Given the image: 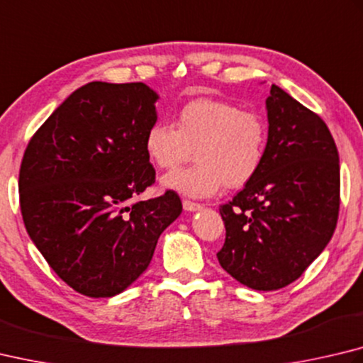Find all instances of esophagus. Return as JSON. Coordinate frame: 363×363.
Listing matches in <instances>:
<instances>
[{"label": "esophagus", "mask_w": 363, "mask_h": 363, "mask_svg": "<svg viewBox=\"0 0 363 363\" xmlns=\"http://www.w3.org/2000/svg\"><path fill=\"white\" fill-rule=\"evenodd\" d=\"M182 206H184V209H186V211H190V213H195V211L203 209V204L195 203V201H190V200H184L182 201Z\"/></svg>", "instance_id": "esophagus-1"}]
</instances>
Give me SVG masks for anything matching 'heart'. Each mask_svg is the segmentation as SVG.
I'll use <instances>...</instances> for the list:
<instances>
[{"mask_svg": "<svg viewBox=\"0 0 363 363\" xmlns=\"http://www.w3.org/2000/svg\"><path fill=\"white\" fill-rule=\"evenodd\" d=\"M267 146L268 123L260 114L209 98L184 104L174 125L155 122L144 136L147 157L159 168L177 167L194 150L196 163L164 174L162 186L195 199L223 186L245 187L262 168Z\"/></svg>", "mask_w": 363, "mask_h": 363, "instance_id": "heart-1", "label": "heart"}]
</instances>
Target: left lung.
I'll return each instance as SVG.
<instances>
[{"label":"left lung","mask_w":363,"mask_h":363,"mask_svg":"<svg viewBox=\"0 0 363 363\" xmlns=\"http://www.w3.org/2000/svg\"><path fill=\"white\" fill-rule=\"evenodd\" d=\"M268 146L259 173L220 206V267L254 291L298 279L332 240L340 211V157L325 122L272 85Z\"/></svg>","instance_id":"8db88e82"}]
</instances>
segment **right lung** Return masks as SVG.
Masks as SVG:
<instances>
[{
	"label": "right lung",
	"mask_w": 363,
	"mask_h": 363,
	"mask_svg": "<svg viewBox=\"0 0 363 363\" xmlns=\"http://www.w3.org/2000/svg\"><path fill=\"white\" fill-rule=\"evenodd\" d=\"M157 100L143 82H89L26 146L18 174L25 228L82 295L114 296L133 284L182 211L173 190L135 201L155 182L144 136L157 122Z\"/></svg>",
	"instance_id": "obj_1"
}]
</instances>
